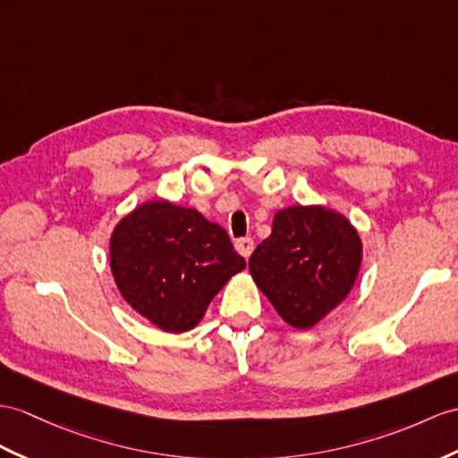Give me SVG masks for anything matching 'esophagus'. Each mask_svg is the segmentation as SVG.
I'll list each match as a JSON object with an SVG mask.
<instances>
[{
	"label": "esophagus",
	"instance_id": "obj_1",
	"mask_svg": "<svg viewBox=\"0 0 458 458\" xmlns=\"http://www.w3.org/2000/svg\"><path fill=\"white\" fill-rule=\"evenodd\" d=\"M235 249L241 256H244V259H249V256L252 254L254 250V241L250 237H242V239H237L235 241Z\"/></svg>",
	"mask_w": 458,
	"mask_h": 458
}]
</instances>
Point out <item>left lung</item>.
<instances>
[{"instance_id": "8db88e82", "label": "left lung", "mask_w": 458, "mask_h": 458, "mask_svg": "<svg viewBox=\"0 0 458 458\" xmlns=\"http://www.w3.org/2000/svg\"><path fill=\"white\" fill-rule=\"evenodd\" d=\"M361 239L342 214L292 206L249 260L252 280L287 325L313 328L348 297L361 266Z\"/></svg>"}]
</instances>
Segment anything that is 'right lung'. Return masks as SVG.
I'll list each match as a JSON object with an SVG mask.
<instances>
[{
  "label": "right lung",
  "instance_id": "1",
  "mask_svg": "<svg viewBox=\"0 0 458 458\" xmlns=\"http://www.w3.org/2000/svg\"><path fill=\"white\" fill-rule=\"evenodd\" d=\"M244 266L225 229L166 199L138 206L110 235V270L122 297L165 332L192 330Z\"/></svg>",
  "mask_w": 458,
  "mask_h": 458
}]
</instances>
